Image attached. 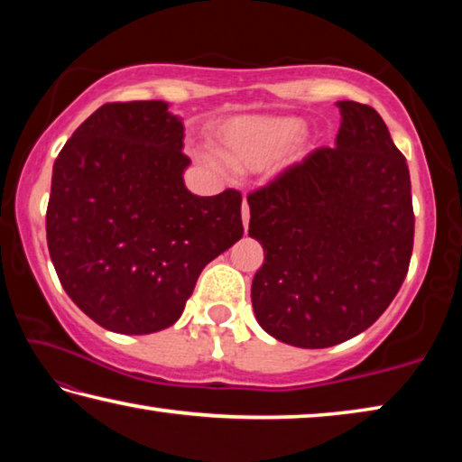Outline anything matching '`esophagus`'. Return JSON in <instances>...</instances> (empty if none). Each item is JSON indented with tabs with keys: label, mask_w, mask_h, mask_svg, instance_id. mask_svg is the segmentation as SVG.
<instances>
[{
	"label": "esophagus",
	"mask_w": 462,
	"mask_h": 462,
	"mask_svg": "<svg viewBox=\"0 0 462 462\" xmlns=\"http://www.w3.org/2000/svg\"><path fill=\"white\" fill-rule=\"evenodd\" d=\"M248 220H250V208H248V201L245 199L242 201V224H245V230L248 228Z\"/></svg>",
	"instance_id": "1"
}]
</instances>
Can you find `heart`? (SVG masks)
<instances>
[{
  "label": "heart",
  "mask_w": 462,
  "mask_h": 462,
  "mask_svg": "<svg viewBox=\"0 0 462 462\" xmlns=\"http://www.w3.org/2000/svg\"><path fill=\"white\" fill-rule=\"evenodd\" d=\"M303 134V122L289 116H236L216 130L220 159L234 171H264Z\"/></svg>",
  "instance_id": "b5f03b06"
}]
</instances>
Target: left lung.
Masks as SVG:
<instances>
[{
  "mask_svg": "<svg viewBox=\"0 0 462 462\" xmlns=\"http://www.w3.org/2000/svg\"><path fill=\"white\" fill-rule=\"evenodd\" d=\"M338 107L334 148H316L248 193V234L264 250L250 291L254 316L300 348L334 346L377 322L413 248L405 156L371 106Z\"/></svg>",
  "mask_w": 462,
  "mask_h": 462,
  "instance_id": "8db88e82",
  "label": "left lung"
}]
</instances>
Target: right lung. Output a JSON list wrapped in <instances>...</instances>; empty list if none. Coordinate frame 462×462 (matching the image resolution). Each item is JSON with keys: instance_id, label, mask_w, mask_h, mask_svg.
<instances>
[{"instance_id": "add662e5", "label": "right lung", "mask_w": 462, "mask_h": 462, "mask_svg": "<svg viewBox=\"0 0 462 462\" xmlns=\"http://www.w3.org/2000/svg\"><path fill=\"white\" fill-rule=\"evenodd\" d=\"M183 136L165 101H114L54 161L51 259L75 306L106 330L173 326L203 267L245 234L240 191H187Z\"/></svg>"}]
</instances>
